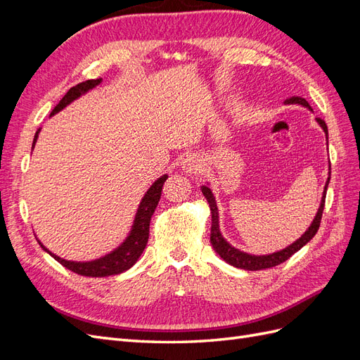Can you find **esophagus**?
<instances>
[{
    "label": "esophagus",
    "mask_w": 360,
    "mask_h": 360,
    "mask_svg": "<svg viewBox=\"0 0 360 360\" xmlns=\"http://www.w3.org/2000/svg\"><path fill=\"white\" fill-rule=\"evenodd\" d=\"M181 169L186 174H197L201 169V159L197 155H186L181 159Z\"/></svg>",
    "instance_id": "obj_1"
}]
</instances>
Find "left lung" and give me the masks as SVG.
I'll use <instances>...</instances> for the list:
<instances>
[{
    "label": "left lung",
    "instance_id": "8db88e82",
    "mask_svg": "<svg viewBox=\"0 0 360 360\" xmlns=\"http://www.w3.org/2000/svg\"><path fill=\"white\" fill-rule=\"evenodd\" d=\"M285 103H297V105H302V106H307L311 110L309 103L304 101L303 97H299V96L290 97V99L285 101ZM317 122L323 127V130L326 132V136H328V126H326V123L323 122L321 118H317ZM329 180L330 179H328V181H326L324 192H323V197H321V204H320L319 212H317V214H315L314 221H312V224H311L308 230L304 231V234L300 238H297V240L294 242L292 245L287 246L285 249L279 250V252H274V254H269V255H250V254L242 252V250L233 248L230 243H226V240L222 237V234L219 231V216H217V207H216V201H214L213 193H212L209 186H202L201 192H202L204 197L207 198V201H209L210 210H212L210 242H212L213 249L216 250L217 254H219V257L224 261H226L228 264H231V266L238 267V269H245V270H263V269H270V267H275L281 263H284V261H287L292 254H296L299 249H302L315 234H317L319 228H320V222H321V216H323L326 192H328Z\"/></svg>",
    "mask_w": 360,
    "mask_h": 360
}]
</instances>
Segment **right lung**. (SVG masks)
<instances>
[{
	"mask_svg": "<svg viewBox=\"0 0 360 360\" xmlns=\"http://www.w3.org/2000/svg\"><path fill=\"white\" fill-rule=\"evenodd\" d=\"M101 82H102V78L89 79V81L72 86V89L66 94H64V97L60 101V103L56 108H53L51 115L60 112L63 108H66L75 99H78L81 94L94 89V86L99 85ZM39 132H40V129L37 130L36 135H34L32 147H34V144H36ZM167 179H168V176H162L160 179H158L153 184H151V188L147 191V193L144 195V198L141 200V202H139L135 221H134V225H132V231H130V234L127 236L126 240L122 245H120L115 250H112L111 254H108V255H105L99 259H94V261L78 263V261H68V259H63L57 255H53L37 240L39 245L43 249H45L51 257L56 258L60 264H63L64 267L75 271V274H78V275L91 276V278H103V276L123 274V271H126L127 269H130L136 263L138 258L141 257V254H143V250L147 246L151 216H153V213L156 210L158 202H159L160 195H162L163 183H165Z\"/></svg>",
	"mask_w": 360,
	"mask_h": 360,
	"instance_id": "1",
	"label": "right lung"
}]
</instances>
